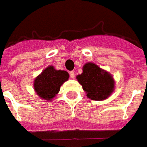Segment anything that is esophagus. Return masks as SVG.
<instances>
[{"label":"esophagus","instance_id":"34e87169","mask_svg":"<svg viewBox=\"0 0 147 147\" xmlns=\"http://www.w3.org/2000/svg\"><path fill=\"white\" fill-rule=\"evenodd\" d=\"M69 75H70V77L71 79H74L75 78V72H74L73 71H71L69 72Z\"/></svg>","mask_w":147,"mask_h":147}]
</instances>
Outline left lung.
Wrapping results in <instances>:
<instances>
[{"mask_svg":"<svg viewBox=\"0 0 147 147\" xmlns=\"http://www.w3.org/2000/svg\"><path fill=\"white\" fill-rule=\"evenodd\" d=\"M87 98L94 101H103L113 92L115 82L108 71L94 63H86L83 67V73L76 76Z\"/></svg>","mask_w":147,"mask_h":147,"instance_id":"8db88e82","label":"left lung"}]
</instances>
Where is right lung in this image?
I'll return each instance as SVG.
<instances>
[{
  "label": "right lung",
  "instance_id": "right-lung-1",
  "mask_svg": "<svg viewBox=\"0 0 147 147\" xmlns=\"http://www.w3.org/2000/svg\"><path fill=\"white\" fill-rule=\"evenodd\" d=\"M69 78L66 71L56 70L53 66H49L34 79V88L42 99L50 101L57 94L61 86Z\"/></svg>",
  "mask_w": 147,
  "mask_h": 147
}]
</instances>
